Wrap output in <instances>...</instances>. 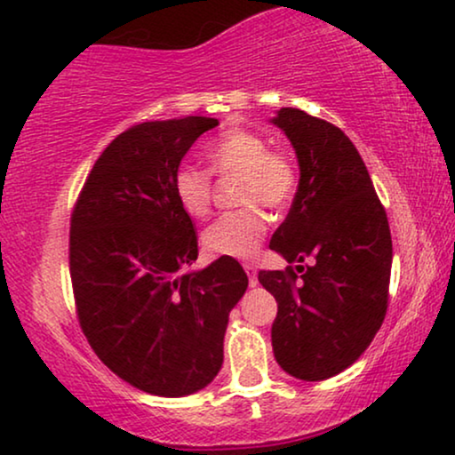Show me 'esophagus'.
I'll return each mask as SVG.
<instances>
[{
  "label": "esophagus",
  "instance_id": "34e87169",
  "mask_svg": "<svg viewBox=\"0 0 455 455\" xmlns=\"http://www.w3.org/2000/svg\"><path fill=\"white\" fill-rule=\"evenodd\" d=\"M244 271H246V275H249L251 286H257L259 280H257V267H255V263H244Z\"/></svg>",
  "mask_w": 455,
  "mask_h": 455
}]
</instances>
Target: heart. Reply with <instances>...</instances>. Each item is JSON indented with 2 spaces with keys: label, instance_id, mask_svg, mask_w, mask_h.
Listing matches in <instances>:
<instances>
[{
  "label": "heart",
  "instance_id": "obj_1",
  "mask_svg": "<svg viewBox=\"0 0 455 455\" xmlns=\"http://www.w3.org/2000/svg\"><path fill=\"white\" fill-rule=\"evenodd\" d=\"M213 173H240L238 200L244 209L217 217L203 232V246L215 257L249 259L257 252L267 232V215L261 206L286 209L299 188L294 163L282 152L269 150V141L244 127L228 129L204 150ZM173 196L192 220H200L211 209V175L196 164L181 163L175 169Z\"/></svg>",
  "mask_w": 455,
  "mask_h": 455
}]
</instances>
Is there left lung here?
<instances>
[{
    "label": "left lung",
    "instance_id": "obj_1",
    "mask_svg": "<svg viewBox=\"0 0 455 455\" xmlns=\"http://www.w3.org/2000/svg\"><path fill=\"white\" fill-rule=\"evenodd\" d=\"M271 123L291 140L300 177L269 249L288 263L311 261L297 265L300 276L292 267L259 271L278 300L271 347L294 379L326 380L359 359L382 326L391 229L362 156L339 127L299 108H280Z\"/></svg>",
    "mask_w": 455,
    "mask_h": 455
}]
</instances>
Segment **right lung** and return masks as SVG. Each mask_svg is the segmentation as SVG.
I'll use <instances>...</instances> for the list:
<instances>
[{
	"instance_id": "obj_1",
	"label": "right lung",
	"mask_w": 455,
	"mask_h": 455,
	"mask_svg": "<svg viewBox=\"0 0 455 455\" xmlns=\"http://www.w3.org/2000/svg\"><path fill=\"white\" fill-rule=\"evenodd\" d=\"M217 125L209 116H186L116 135L70 217L81 330L106 368L158 397H184L215 379L229 311L249 286L232 257L188 269L198 240L171 188L186 152Z\"/></svg>"
}]
</instances>
